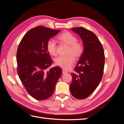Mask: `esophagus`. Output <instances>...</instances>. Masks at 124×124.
I'll list each match as a JSON object with an SVG mask.
<instances>
[{"mask_svg": "<svg viewBox=\"0 0 124 124\" xmlns=\"http://www.w3.org/2000/svg\"><path fill=\"white\" fill-rule=\"evenodd\" d=\"M67 73V71L64 69H62V74H66Z\"/></svg>", "mask_w": 124, "mask_h": 124, "instance_id": "esophagus-1", "label": "esophagus"}]
</instances>
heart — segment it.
<instances>
[{
    "label": "heart",
    "instance_id": "heart-1",
    "mask_svg": "<svg viewBox=\"0 0 124 124\" xmlns=\"http://www.w3.org/2000/svg\"><path fill=\"white\" fill-rule=\"evenodd\" d=\"M58 40L63 44L69 46L67 51L68 55L66 56H59L55 60V63L61 68L68 70L72 67L75 62V58H79L84 52L82 44L77 41V38L72 33L66 31L58 37ZM46 49L50 55L55 56L57 54V46L55 41L50 39L46 43Z\"/></svg>",
    "mask_w": 124,
    "mask_h": 124
}]
</instances>
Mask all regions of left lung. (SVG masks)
<instances>
[{
    "mask_svg": "<svg viewBox=\"0 0 124 124\" xmlns=\"http://www.w3.org/2000/svg\"><path fill=\"white\" fill-rule=\"evenodd\" d=\"M71 29L80 37L84 52L74 68L76 72L71 73L72 81L70 90L74 98L83 99L92 94L102 79L104 53L102 44L94 33L81 27Z\"/></svg>",
    "mask_w": 124,
    "mask_h": 124,
    "instance_id": "obj_1",
    "label": "left lung"
}]
</instances>
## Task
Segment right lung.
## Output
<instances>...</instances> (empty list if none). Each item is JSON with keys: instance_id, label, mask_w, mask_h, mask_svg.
Segmentation results:
<instances>
[{"instance_id": "1", "label": "right lung", "mask_w": 124, "mask_h": 124, "mask_svg": "<svg viewBox=\"0 0 124 124\" xmlns=\"http://www.w3.org/2000/svg\"><path fill=\"white\" fill-rule=\"evenodd\" d=\"M60 32L42 26L29 31L18 45L16 53L17 73L28 93L38 100L51 97L62 73L56 66L46 71L52 60L46 49V43Z\"/></svg>"}]
</instances>
